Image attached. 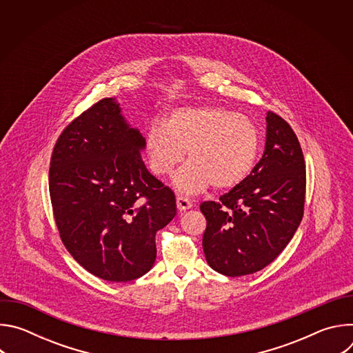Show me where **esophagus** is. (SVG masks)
<instances>
[{
	"instance_id": "obj_1",
	"label": "esophagus",
	"mask_w": 353,
	"mask_h": 353,
	"mask_svg": "<svg viewBox=\"0 0 353 353\" xmlns=\"http://www.w3.org/2000/svg\"><path fill=\"white\" fill-rule=\"evenodd\" d=\"M176 204H177V210L179 211H187V210H190L191 207H192V203L191 201L188 199V198H185V196H181V195H179L177 198H176Z\"/></svg>"
}]
</instances>
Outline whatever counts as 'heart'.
<instances>
[{
	"mask_svg": "<svg viewBox=\"0 0 353 353\" xmlns=\"http://www.w3.org/2000/svg\"><path fill=\"white\" fill-rule=\"evenodd\" d=\"M261 135L253 120L221 106H192L173 110L165 124L149 127L145 149L149 166L158 176L172 174L185 158L190 163L177 174L179 191L195 194L214 185L228 190L253 172Z\"/></svg>",
	"mask_w": 353,
	"mask_h": 353,
	"instance_id": "1",
	"label": "heart"
}]
</instances>
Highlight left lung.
<instances>
[{
    "label": "left lung",
    "instance_id": "8db88e82",
    "mask_svg": "<svg viewBox=\"0 0 353 353\" xmlns=\"http://www.w3.org/2000/svg\"><path fill=\"white\" fill-rule=\"evenodd\" d=\"M263 158L240 184L199 205L207 229V263L226 276L254 274L292 240L305 210L306 165L299 139L278 114L267 113Z\"/></svg>",
    "mask_w": 353,
    "mask_h": 353
}]
</instances>
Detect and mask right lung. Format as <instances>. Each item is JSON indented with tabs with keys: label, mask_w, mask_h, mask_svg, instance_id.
Here are the masks:
<instances>
[{
	"label": "right lung",
	"mask_w": 353,
	"mask_h": 353,
	"mask_svg": "<svg viewBox=\"0 0 353 353\" xmlns=\"http://www.w3.org/2000/svg\"><path fill=\"white\" fill-rule=\"evenodd\" d=\"M145 138L113 97L99 100L59 137L48 190L60 237L88 272L110 282L145 275L155 234L176 215L174 192L141 158Z\"/></svg>",
	"instance_id": "add662e5"
}]
</instances>
